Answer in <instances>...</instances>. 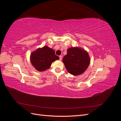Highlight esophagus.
<instances>
[{"label": "esophagus", "instance_id": "esophagus-1", "mask_svg": "<svg viewBox=\"0 0 121 121\" xmlns=\"http://www.w3.org/2000/svg\"><path fill=\"white\" fill-rule=\"evenodd\" d=\"M59 57H60V60H62V57H63V56H59Z\"/></svg>", "mask_w": 121, "mask_h": 121}]
</instances>
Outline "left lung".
<instances>
[{
    "label": "left lung",
    "instance_id": "1",
    "mask_svg": "<svg viewBox=\"0 0 121 121\" xmlns=\"http://www.w3.org/2000/svg\"><path fill=\"white\" fill-rule=\"evenodd\" d=\"M90 57L85 50L79 47H70L63 57V62L68 72L73 75H81L90 64Z\"/></svg>",
    "mask_w": 121,
    "mask_h": 121
}]
</instances>
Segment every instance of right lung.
<instances>
[{
	"label": "right lung",
	"instance_id": "right-lung-1",
	"mask_svg": "<svg viewBox=\"0 0 121 121\" xmlns=\"http://www.w3.org/2000/svg\"><path fill=\"white\" fill-rule=\"evenodd\" d=\"M59 57L52 48L47 46L38 48L30 55V61L35 69L39 72L44 71L50 68L52 64Z\"/></svg>",
	"mask_w": 121,
	"mask_h": 121
}]
</instances>
